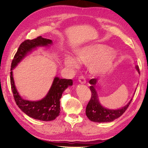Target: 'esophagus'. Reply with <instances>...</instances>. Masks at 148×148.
I'll return each mask as SVG.
<instances>
[{"label": "esophagus", "mask_w": 148, "mask_h": 148, "mask_svg": "<svg viewBox=\"0 0 148 148\" xmlns=\"http://www.w3.org/2000/svg\"><path fill=\"white\" fill-rule=\"evenodd\" d=\"M79 82L81 84H85L86 83V78L83 76H81L79 77Z\"/></svg>", "instance_id": "34e87169"}]
</instances>
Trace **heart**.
Masks as SVG:
<instances>
[{
    "mask_svg": "<svg viewBox=\"0 0 148 148\" xmlns=\"http://www.w3.org/2000/svg\"><path fill=\"white\" fill-rule=\"evenodd\" d=\"M116 59V54L109 47L101 44H95L84 47L77 54V60L81 64L90 65V71L94 74H106L111 70ZM65 65L71 68H77L78 64L72 56L65 59Z\"/></svg>",
    "mask_w": 148,
    "mask_h": 148,
    "instance_id": "1",
    "label": "heart"
}]
</instances>
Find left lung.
Wrapping results in <instances>:
<instances>
[{"mask_svg": "<svg viewBox=\"0 0 148 148\" xmlns=\"http://www.w3.org/2000/svg\"><path fill=\"white\" fill-rule=\"evenodd\" d=\"M136 68L140 74L139 66L136 65ZM97 82V79H95V78L90 79L89 81L90 84H91L90 89L91 92H92V97H91V99L86 108V114L87 117L92 121L97 123L111 122L114 121V119L120 117L125 112L128 106H130L132 99L130 100V102L126 106L121 109L112 110L103 108L99 102L98 95H97V92L95 90Z\"/></svg>", "mask_w": 148, "mask_h": 148, "instance_id": "left-lung-1", "label": "left lung"}]
</instances>
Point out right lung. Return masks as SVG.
I'll list each match as a JSON object with an SVG mask.
<instances>
[{"label":"right lung","mask_w":148,"mask_h":148,"mask_svg":"<svg viewBox=\"0 0 148 148\" xmlns=\"http://www.w3.org/2000/svg\"><path fill=\"white\" fill-rule=\"evenodd\" d=\"M51 44H52L51 40L43 38L41 36L37 37L34 39L24 40L16 53L11 67V90L18 108L30 117L45 121L54 120L59 116L60 111V99L64 91L69 86L72 85V79H60L58 77H55L51 88L45 98L39 101H29L23 99L19 95L14 85L12 70L32 49L38 46H46Z\"/></svg>","instance_id":"obj_1"}]
</instances>
